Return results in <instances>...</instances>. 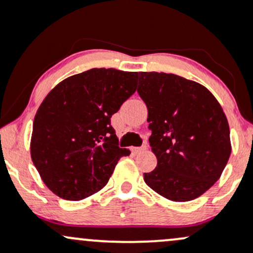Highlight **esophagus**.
I'll list each match as a JSON object with an SVG mask.
<instances>
[{"label": "esophagus", "instance_id": "34e87169", "mask_svg": "<svg viewBox=\"0 0 253 253\" xmlns=\"http://www.w3.org/2000/svg\"><path fill=\"white\" fill-rule=\"evenodd\" d=\"M147 144H143L142 147H139V148H134V151L135 153H143V151H145L147 150Z\"/></svg>", "mask_w": 253, "mask_h": 253}]
</instances>
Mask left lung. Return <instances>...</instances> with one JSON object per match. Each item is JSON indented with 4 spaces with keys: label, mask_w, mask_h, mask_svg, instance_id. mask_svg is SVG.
Listing matches in <instances>:
<instances>
[{
    "label": "left lung",
    "mask_w": 253,
    "mask_h": 253,
    "mask_svg": "<svg viewBox=\"0 0 253 253\" xmlns=\"http://www.w3.org/2000/svg\"><path fill=\"white\" fill-rule=\"evenodd\" d=\"M137 92L158 158L145 183L172 201L199 198L217 182L232 151L222 106L203 84L174 74L139 73Z\"/></svg>",
    "instance_id": "8db88e82"
}]
</instances>
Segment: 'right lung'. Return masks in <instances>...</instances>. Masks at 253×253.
<instances>
[{
	"mask_svg": "<svg viewBox=\"0 0 253 253\" xmlns=\"http://www.w3.org/2000/svg\"><path fill=\"white\" fill-rule=\"evenodd\" d=\"M138 73L91 69L63 80L37 110L31 159L55 195L82 200L108 183L119 159L111 116L135 92Z\"/></svg>",
	"mask_w": 253,
	"mask_h": 253,
	"instance_id": "right-lung-1",
	"label": "right lung"
}]
</instances>
